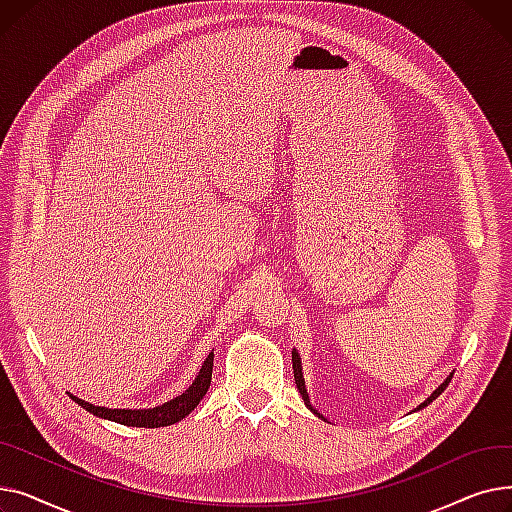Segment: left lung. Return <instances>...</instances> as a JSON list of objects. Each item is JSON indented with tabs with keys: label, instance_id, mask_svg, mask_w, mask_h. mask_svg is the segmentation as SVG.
<instances>
[{
	"label": "left lung",
	"instance_id": "left-lung-1",
	"mask_svg": "<svg viewBox=\"0 0 512 512\" xmlns=\"http://www.w3.org/2000/svg\"><path fill=\"white\" fill-rule=\"evenodd\" d=\"M292 369H294V384H297V388H299V392H301V396H303V400H305V405L315 413V415H319L313 407H311V402H309V396H307V390H305V380H303V373H301V357H299V353L297 351H292ZM450 380H452V375H448V380L442 384V386H438V390L429 396L423 405H419V409H423V407H427L429 402L432 400H436L444 390H446V386L450 384Z\"/></svg>",
	"mask_w": 512,
	"mask_h": 512
}]
</instances>
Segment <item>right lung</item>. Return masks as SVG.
Wrapping results in <instances>:
<instances>
[{
	"label": "right lung",
	"instance_id": "1",
	"mask_svg": "<svg viewBox=\"0 0 512 512\" xmlns=\"http://www.w3.org/2000/svg\"><path fill=\"white\" fill-rule=\"evenodd\" d=\"M211 371H213V353L207 355L199 375L195 378L193 386H188V390H184L180 396L164 402L161 407L155 409H143V411H132V409H105V407H95L89 405V402L80 400L76 396H72V400L78 402V407L87 409L89 413L101 417V419H110L128 427H166L172 423H178L180 419H184L188 413H191L201 398L205 396L209 384H211Z\"/></svg>",
	"mask_w": 512,
	"mask_h": 512
}]
</instances>
